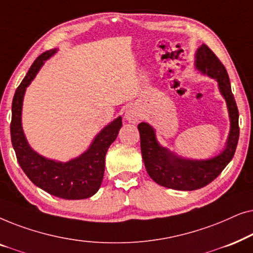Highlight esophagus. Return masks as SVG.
<instances>
[{"label":"esophagus","mask_w":253,"mask_h":253,"mask_svg":"<svg viewBox=\"0 0 253 253\" xmlns=\"http://www.w3.org/2000/svg\"><path fill=\"white\" fill-rule=\"evenodd\" d=\"M126 121H129L130 123H137L140 119L139 110L134 108V107H130V108H127L126 112Z\"/></svg>","instance_id":"obj_1"}]
</instances>
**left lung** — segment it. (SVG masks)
Masks as SVG:
<instances>
[{
    "instance_id": "obj_1",
    "label": "left lung",
    "mask_w": 253,
    "mask_h": 253,
    "mask_svg": "<svg viewBox=\"0 0 253 253\" xmlns=\"http://www.w3.org/2000/svg\"><path fill=\"white\" fill-rule=\"evenodd\" d=\"M196 67L203 74L216 79L221 94L227 101L230 131L227 146L222 153L210 160H185L170 153L158 143L153 127L150 124L144 122L138 124L141 155L150 177L159 185L182 191L204 188L214 181L233 159L240 137L237 105L222 62L206 44H202L196 55Z\"/></svg>"
}]
</instances>
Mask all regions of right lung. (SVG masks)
<instances>
[{
    "mask_svg": "<svg viewBox=\"0 0 253 253\" xmlns=\"http://www.w3.org/2000/svg\"><path fill=\"white\" fill-rule=\"evenodd\" d=\"M56 50H47L31 65L25 78L17 87L12 100L10 133L17 160L27 177L37 186L58 198L85 199L94 195L101 185L105 174V157L107 151L116 139L122 126L119 117L101 130L94 138L88 151L81 157L65 162H56L41 157L27 144L22 129V106L24 93L30 83L46 61Z\"/></svg>",
    "mask_w": 253,
    "mask_h": 253,
    "instance_id": "right-lung-1",
    "label": "right lung"
}]
</instances>
